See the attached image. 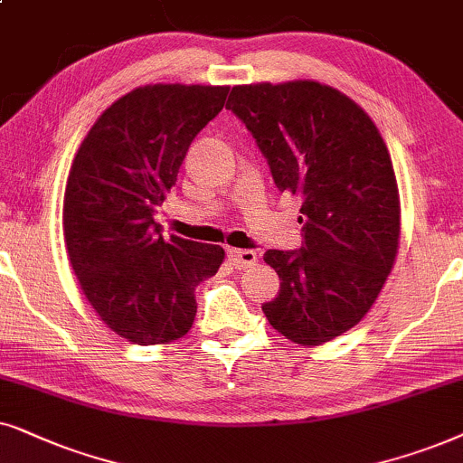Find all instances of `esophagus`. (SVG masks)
I'll list each match as a JSON object with an SVG mask.
<instances>
[{"instance_id": "esophagus-1", "label": "esophagus", "mask_w": 463, "mask_h": 463, "mask_svg": "<svg viewBox=\"0 0 463 463\" xmlns=\"http://www.w3.org/2000/svg\"><path fill=\"white\" fill-rule=\"evenodd\" d=\"M228 256H231V260L237 269L251 267V264L258 262V256H256L254 250H231V251H228Z\"/></svg>"}]
</instances>
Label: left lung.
Returning a JSON list of instances; mask_svg holds the SVG:
<instances>
[{
    "label": "left lung",
    "mask_w": 463,
    "mask_h": 463,
    "mask_svg": "<svg viewBox=\"0 0 463 463\" xmlns=\"http://www.w3.org/2000/svg\"><path fill=\"white\" fill-rule=\"evenodd\" d=\"M226 108L254 135L277 188L303 196V248L264 254L281 279L264 316L292 343H328L371 311L396 262L390 150L354 99L316 80L232 86Z\"/></svg>",
    "instance_id": "8db88e82"
}]
</instances>
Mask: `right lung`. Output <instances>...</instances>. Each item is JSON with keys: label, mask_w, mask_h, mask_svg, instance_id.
Instances as JSON below:
<instances>
[{"label": "right lung", "mask_w": 463, "mask_h": 463, "mask_svg": "<svg viewBox=\"0 0 463 463\" xmlns=\"http://www.w3.org/2000/svg\"><path fill=\"white\" fill-rule=\"evenodd\" d=\"M228 90L139 86L99 116L73 156L63 199L67 256L101 322L135 345L186 335L196 316L194 288L224 262L220 245L163 239L152 215Z\"/></svg>", "instance_id": "1"}]
</instances>
